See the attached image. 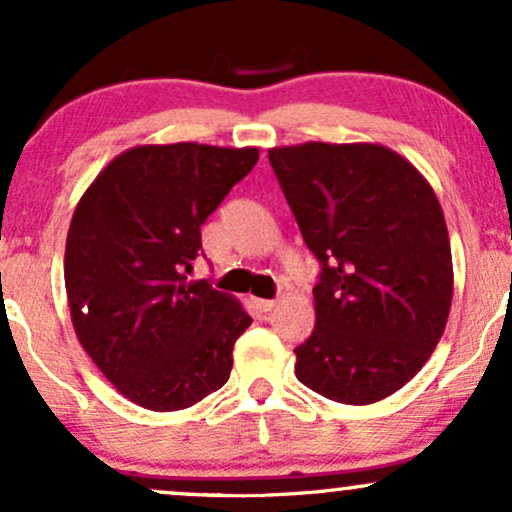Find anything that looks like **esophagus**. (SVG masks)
I'll return each mask as SVG.
<instances>
[{"instance_id": "34e87169", "label": "esophagus", "mask_w": 512, "mask_h": 512, "mask_svg": "<svg viewBox=\"0 0 512 512\" xmlns=\"http://www.w3.org/2000/svg\"><path fill=\"white\" fill-rule=\"evenodd\" d=\"M252 305H255L260 313H269V310H272L276 305V301H267V298H252Z\"/></svg>"}]
</instances>
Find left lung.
<instances>
[{"mask_svg":"<svg viewBox=\"0 0 512 512\" xmlns=\"http://www.w3.org/2000/svg\"><path fill=\"white\" fill-rule=\"evenodd\" d=\"M308 250L322 264L315 330L296 378L342 404L390 397L445 332L452 255L443 209L407 158L380 144L269 149Z\"/></svg>","mask_w":512,"mask_h":512,"instance_id":"8db88e82","label":"left lung"}]
</instances>
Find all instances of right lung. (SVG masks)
<instances>
[{
  "mask_svg": "<svg viewBox=\"0 0 512 512\" xmlns=\"http://www.w3.org/2000/svg\"><path fill=\"white\" fill-rule=\"evenodd\" d=\"M260 151L144 144L105 166L76 204L64 286L76 337L129 402L178 411L226 385L252 317L209 281H190L202 223Z\"/></svg>",
  "mask_w": 512,
  "mask_h": 512,
  "instance_id": "1",
  "label": "right lung"
}]
</instances>
